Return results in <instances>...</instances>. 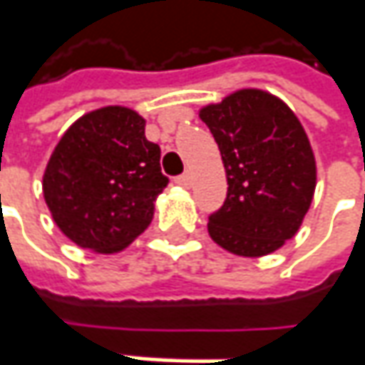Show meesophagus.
<instances>
[{
	"label": "esophagus",
	"instance_id": "1",
	"mask_svg": "<svg viewBox=\"0 0 365 365\" xmlns=\"http://www.w3.org/2000/svg\"><path fill=\"white\" fill-rule=\"evenodd\" d=\"M175 183L182 185V187H190V185H192V173H190V171L182 173L180 178H175Z\"/></svg>",
	"mask_w": 365,
	"mask_h": 365
}]
</instances>
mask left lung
I'll return each instance as SVG.
<instances>
[{
    "mask_svg": "<svg viewBox=\"0 0 365 365\" xmlns=\"http://www.w3.org/2000/svg\"><path fill=\"white\" fill-rule=\"evenodd\" d=\"M228 180L210 238L236 257L258 258L291 240L309 212L317 165L301 120L279 96L240 88L200 108Z\"/></svg>",
    "mask_w": 365,
    "mask_h": 365,
    "instance_id": "1",
    "label": "left lung"
}]
</instances>
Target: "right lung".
<instances>
[{
    "instance_id": "add662e5",
    "label": "right lung",
    "mask_w": 365,
    "mask_h": 365,
    "mask_svg": "<svg viewBox=\"0 0 365 365\" xmlns=\"http://www.w3.org/2000/svg\"><path fill=\"white\" fill-rule=\"evenodd\" d=\"M137 110L110 105L82 115L58 141L42 178L52 220L81 248L120 252L151 224L170 182Z\"/></svg>"
}]
</instances>
